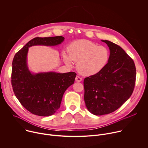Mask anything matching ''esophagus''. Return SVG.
<instances>
[{
  "label": "esophagus",
  "mask_w": 148,
  "mask_h": 148,
  "mask_svg": "<svg viewBox=\"0 0 148 148\" xmlns=\"http://www.w3.org/2000/svg\"><path fill=\"white\" fill-rule=\"evenodd\" d=\"M75 81H77V82H80V81H82V78L79 77V76H77L75 77Z\"/></svg>",
  "instance_id": "obj_1"
}]
</instances>
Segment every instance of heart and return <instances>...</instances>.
<instances>
[{"instance_id":"1","label":"heart","mask_w":148,"mask_h":148,"mask_svg":"<svg viewBox=\"0 0 148 148\" xmlns=\"http://www.w3.org/2000/svg\"><path fill=\"white\" fill-rule=\"evenodd\" d=\"M69 54L63 53L67 64L71 66L73 61L77 63L79 73L85 75L99 73L107 66L110 57L109 50L105 46L88 40H79L71 43L68 49Z\"/></svg>"}]
</instances>
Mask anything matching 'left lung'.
<instances>
[{"instance_id":"1","label":"left lung","mask_w":148,"mask_h":148,"mask_svg":"<svg viewBox=\"0 0 148 148\" xmlns=\"http://www.w3.org/2000/svg\"><path fill=\"white\" fill-rule=\"evenodd\" d=\"M110 50L107 66L84 80V101L88 111L95 115L112 113L131 96L135 85L134 60L118 45L102 40Z\"/></svg>"}]
</instances>
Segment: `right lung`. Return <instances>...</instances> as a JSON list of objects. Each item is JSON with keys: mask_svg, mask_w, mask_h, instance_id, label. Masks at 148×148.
<instances>
[{"mask_svg": "<svg viewBox=\"0 0 148 148\" xmlns=\"http://www.w3.org/2000/svg\"><path fill=\"white\" fill-rule=\"evenodd\" d=\"M62 36L35 37L13 58L11 82L15 96L22 106L33 114L47 116L60 107L66 90L74 84L77 74L45 73L32 74L26 64L29 47L34 45L55 46L64 40Z\"/></svg>", "mask_w": 148, "mask_h": 148, "instance_id": "right-lung-1", "label": "right lung"}]
</instances>
